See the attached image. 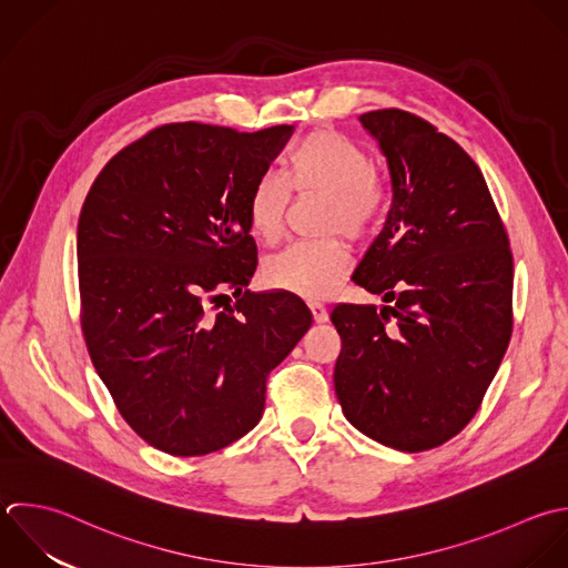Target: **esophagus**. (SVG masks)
I'll use <instances>...</instances> for the list:
<instances>
[{"label":"esophagus","mask_w":568,"mask_h":568,"mask_svg":"<svg viewBox=\"0 0 568 568\" xmlns=\"http://www.w3.org/2000/svg\"><path fill=\"white\" fill-rule=\"evenodd\" d=\"M310 310H312V316H314V321H316V323H327V321H329V314H327V310H325L323 305L312 303V305H310Z\"/></svg>","instance_id":"34e87169"}]
</instances>
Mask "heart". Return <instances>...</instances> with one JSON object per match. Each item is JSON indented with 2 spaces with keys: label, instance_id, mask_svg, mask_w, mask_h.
I'll list each match as a JSON object with an SVG mask.
<instances>
[{
  "label": "heart",
  "instance_id": "1",
  "mask_svg": "<svg viewBox=\"0 0 568 568\" xmlns=\"http://www.w3.org/2000/svg\"><path fill=\"white\" fill-rule=\"evenodd\" d=\"M290 190L327 196L323 232L365 236L387 207L385 183L374 174L372 161L352 139L318 130L305 136L290 154L283 179L263 174L247 199L252 234L263 243H276L283 232ZM352 254L338 241L294 243L270 256L263 278L270 287L323 298L349 272Z\"/></svg>",
  "mask_w": 568,
  "mask_h": 568
}]
</instances>
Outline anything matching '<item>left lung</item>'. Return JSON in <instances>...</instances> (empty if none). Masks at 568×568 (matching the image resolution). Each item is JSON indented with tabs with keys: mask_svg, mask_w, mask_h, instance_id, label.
<instances>
[{
	"mask_svg": "<svg viewBox=\"0 0 568 568\" xmlns=\"http://www.w3.org/2000/svg\"><path fill=\"white\" fill-rule=\"evenodd\" d=\"M392 181L387 223L352 281L387 305H336L345 418L398 452L434 449L476 416L511 338L514 256L487 181L405 110L361 114Z\"/></svg>",
	"mask_w": 568,
	"mask_h": 568,
	"instance_id": "1",
	"label": "left lung"
}]
</instances>
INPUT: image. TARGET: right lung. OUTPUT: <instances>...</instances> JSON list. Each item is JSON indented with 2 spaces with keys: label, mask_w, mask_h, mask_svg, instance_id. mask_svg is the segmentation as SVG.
<instances>
[{
  "label": "right lung",
  "mask_w": 568,
  "mask_h": 568,
  "mask_svg": "<svg viewBox=\"0 0 568 568\" xmlns=\"http://www.w3.org/2000/svg\"><path fill=\"white\" fill-rule=\"evenodd\" d=\"M292 130L161 125L114 154L83 201V338L123 420L163 454L205 456L254 429L270 372L312 327L296 294L247 290V199Z\"/></svg>",
  "instance_id": "add662e5"
}]
</instances>
